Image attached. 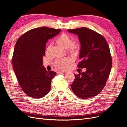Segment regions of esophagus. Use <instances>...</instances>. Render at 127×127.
Listing matches in <instances>:
<instances>
[{"label":"esophagus","mask_w":127,"mask_h":127,"mask_svg":"<svg viewBox=\"0 0 127 127\" xmlns=\"http://www.w3.org/2000/svg\"><path fill=\"white\" fill-rule=\"evenodd\" d=\"M64 71H57V74H63V73H64Z\"/></svg>","instance_id":"1"}]
</instances>
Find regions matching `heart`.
I'll return each instance as SVG.
<instances>
[{
	"instance_id": "1",
	"label": "heart",
	"mask_w": 127,
	"mask_h": 127,
	"mask_svg": "<svg viewBox=\"0 0 127 127\" xmlns=\"http://www.w3.org/2000/svg\"><path fill=\"white\" fill-rule=\"evenodd\" d=\"M56 42L59 45L66 49L67 51L71 55H77L80 51V44L79 42L78 41L72 42L71 37L66 33L61 34L57 39ZM51 48V44H48L47 48V52L50 50ZM71 61L72 59L70 58L57 59L53 63V65L59 69L65 70L68 68Z\"/></svg>"
}]
</instances>
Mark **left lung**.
<instances>
[{"mask_svg": "<svg viewBox=\"0 0 127 127\" xmlns=\"http://www.w3.org/2000/svg\"><path fill=\"white\" fill-rule=\"evenodd\" d=\"M68 31L76 34L81 44L77 67L86 68L85 72L75 74L70 85L72 91L80 98L93 97L103 89L110 75L112 58L109 46L102 35L90 29L80 28Z\"/></svg>", "mask_w": 127, "mask_h": 127, "instance_id": "1", "label": "left lung"}]
</instances>
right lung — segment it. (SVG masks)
<instances>
[{
  "mask_svg": "<svg viewBox=\"0 0 127 127\" xmlns=\"http://www.w3.org/2000/svg\"><path fill=\"white\" fill-rule=\"evenodd\" d=\"M61 30L41 27L22 35L15 46L12 58L19 85L29 96L40 98L51 90V83L57 73L47 71L43 66L45 44Z\"/></svg>",
  "mask_w": 127,
  "mask_h": 127,
  "instance_id": "right-lung-1",
  "label": "right lung"
}]
</instances>
